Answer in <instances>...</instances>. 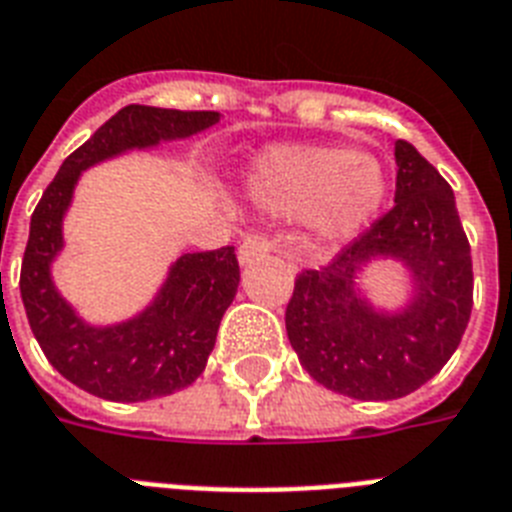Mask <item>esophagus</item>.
Here are the masks:
<instances>
[{
    "label": "esophagus",
    "mask_w": 512,
    "mask_h": 512,
    "mask_svg": "<svg viewBox=\"0 0 512 512\" xmlns=\"http://www.w3.org/2000/svg\"><path fill=\"white\" fill-rule=\"evenodd\" d=\"M270 249H273V239H270V236L249 234L247 239L239 244L236 255H239V263L249 265V263H255V260H260V257L268 255Z\"/></svg>",
    "instance_id": "esophagus-1"
}]
</instances>
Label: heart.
Segmentation results:
<instances>
[{
	"mask_svg": "<svg viewBox=\"0 0 512 512\" xmlns=\"http://www.w3.org/2000/svg\"><path fill=\"white\" fill-rule=\"evenodd\" d=\"M247 194L268 213H302L313 239L336 244L376 218L386 199V170L352 147H278L252 165Z\"/></svg>",
	"mask_w": 512,
	"mask_h": 512,
	"instance_id": "1",
	"label": "heart"
}]
</instances>
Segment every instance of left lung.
<instances>
[{
    "label": "left lung",
    "instance_id": "obj_1",
    "mask_svg": "<svg viewBox=\"0 0 512 512\" xmlns=\"http://www.w3.org/2000/svg\"><path fill=\"white\" fill-rule=\"evenodd\" d=\"M394 207L344 244L326 265L302 270L286 305V334L299 363L326 389L355 400H397L442 371L473 307L471 244L455 194L410 141L394 144ZM378 256L414 273L402 314L359 297L354 276Z\"/></svg>",
    "mask_w": 512,
    "mask_h": 512
}]
</instances>
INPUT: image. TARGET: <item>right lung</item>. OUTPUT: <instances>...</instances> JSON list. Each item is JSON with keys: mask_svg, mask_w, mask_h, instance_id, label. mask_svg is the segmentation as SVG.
Here are the masks:
<instances>
[{"mask_svg": "<svg viewBox=\"0 0 512 512\" xmlns=\"http://www.w3.org/2000/svg\"><path fill=\"white\" fill-rule=\"evenodd\" d=\"M218 120V112L210 110L123 107L62 162L33 210L20 297L47 360L83 392L112 402H144L194 384L215 347L220 318L236 297L239 260L234 247L181 255L144 313L120 326L83 323L49 276V265L62 249V215L78 176L126 149L186 139Z\"/></svg>", "mask_w": 512, "mask_h": 512, "instance_id": "right-lung-1", "label": "right lung"}]
</instances>
